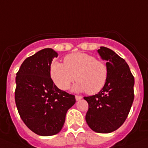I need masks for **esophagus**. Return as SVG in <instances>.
Listing matches in <instances>:
<instances>
[{
    "label": "esophagus",
    "mask_w": 148,
    "mask_h": 148,
    "mask_svg": "<svg viewBox=\"0 0 148 148\" xmlns=\"http://www.w3.org/2000/svg\"><path fill=\"white\" fill-rule=\"evenodd\" d=\"M75 98H76V101H79V100H81V99L83 98V97L79 95H76Z\"/></svg>",
    "instance_id": "obj_1"
}]
</instances>
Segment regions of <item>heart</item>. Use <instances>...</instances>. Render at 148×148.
<instances>
[{
	"label": "heart",
	"mask_w": 148,
	"mask_h": 148,
	"mask_svg": "<svg viewBox=\"0 0 148 148\" xmlns=\"http://www.w3.org/2000/svg\"><path fill=\"white\" fill-rule=\"evenodd\" d=\"M51 79L61 90L69 89L71 84L77 80L74 86L76 92H86L93 95L103 89L109 75L104 62L85 53H75L64 58V64L53 62L50 69Z\"/></svg>",
	"instance_id": "1"
}]
</instances>
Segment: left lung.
Segmentation results:
<instances>
[{
	"instance_id": "8db88e82",
	"label": "left lung",
	"mask_w": 148,
	"mask_h": 148,
	"mask_svg": "<svg viewBox=\"0 0 148 148\" xmlns=\"http://www.w3.org/2000/svg\"><path fill=\"white\" fill-rule=\"evenodd\" d=\"M109 70L108 79L95 95L84 97L88 110L86 121L96 133H109L124 124L134 100V77L124 59L106 47L97 50Z\"/></svg>"
}]
</instances>
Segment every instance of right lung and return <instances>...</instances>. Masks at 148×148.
<instances>
[{
	"label": "right lung",
	"mask_w": 148,
	"mask_h": 148,
	"mask_svg": "<svg viewBox=\"0 0 148 148\" xmlns=\"http://www.w3.org/2000/svg\"><path fill=\"white\" fill-rule=\"evenodd\" d=\"M57 56L51 48L38 51L23 62L15 77V100L21 119L39 136L60 133L67 111L76 102L74 95L57 88L51 78V62Z\"/></svg>",
	"instance_id": "add662e5"
}]
</instances>
